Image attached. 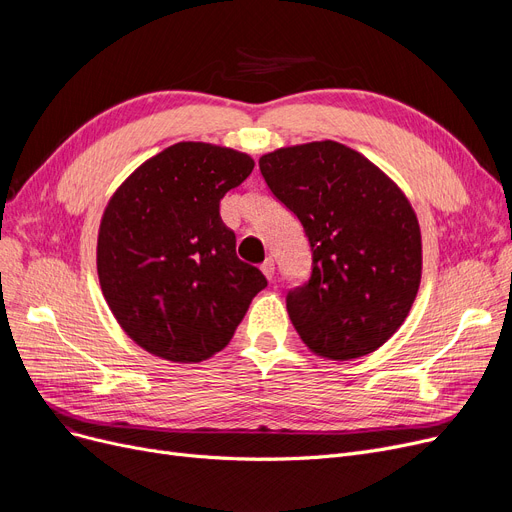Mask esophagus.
I'll list each match as a JSON object with an SVG mask.
<instances>
[{
	"label": "esophagus",
	"instance_id": "esophagus-1",
	"mask_svg": "<svg viewBox=\"0 0 512 512\" xmlns=\"http://www.w3.org/2000/svg\"><path fill=\"white\" fill-rule=\"evenodd\" d=\"M261 272H263V276H265L267 280L274 278V259H272V257H267V259L261 263Z\"/></svg>",
	"mask_w": 512,
	"mask_h": 512
}]
</instances>
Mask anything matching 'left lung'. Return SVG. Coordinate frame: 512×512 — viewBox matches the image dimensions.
Returning <instances> with one entry per match:
<instances>
[{"label":"left lung","instance_id":"obj_1","mask_svg":"<svg viewBox=\"0 0 512 512\" xmlns=\"http://www.w3.org/2000/svg\"><path fill=\"white\" fill-rule=\"evenodd\" d=\"M259 170L311 247V278L286 294L294 330L324 359L373 353L407 319L421 282V232L409 199L336 141L267 153Z\"/></svg>","mask_w":512,"mask_h":512}]
</instances>
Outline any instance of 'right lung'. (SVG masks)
<instances>
[{
	"mask_svg": "<svg viewBox=\"0 0 512 512\" xmlns=\"http://www.w3.org/2000/svg\"><path fill=\"white\" fill-rule=\"evenodd\" d=\"M255 161L228 147L176 143L134 170L105 207L97 238L103 297L147 353L199 363L230 342L267 286L236 257L220 201Z\"/></svg>",
	"mask_w": 512,
	"mask_h": 512,
	"instance_id": "obj_1",
	"label": "right lung"
}]
</instances>
